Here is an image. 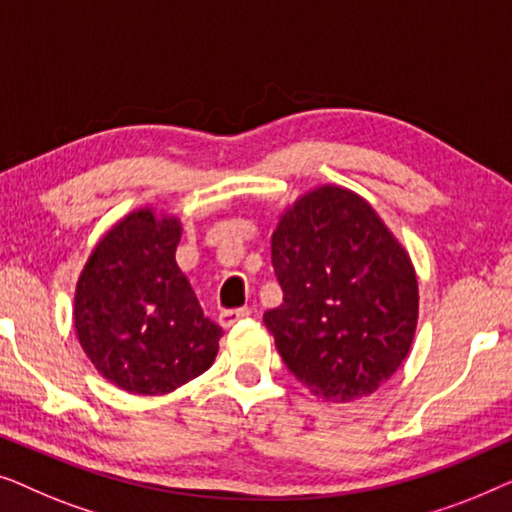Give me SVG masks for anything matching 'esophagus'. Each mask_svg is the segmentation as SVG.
I'll use <instances>...</instances> for the list:
<instances>
[{
    "mask_svg": "<svg viewBox=\"0 0 512 512\" xmlns=\"http://www.w3.org/2000/svg\"><path fill=\"white\" fill-rule=\"evenodd\" d=\"M249 317H251L249 307H237V310H223V312L219 314V324H221L223 328H230V326H235L237 321L249 319Z\"/></svg>",
    "mask_w": 512,
    "mask_h": 512,
    "instance_id": "34e87169",
    "label": "esophagus"
}]
</instances>
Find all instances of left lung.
<instances>
[{"label":"left lung","instance_id":"1","mask_svg":"<svg viewBox=\"0 0 512 512\" xmlns=\"http://www.w3.org/2000/svg\"><path fill=\"white\" fill-rule=\"evenodd\" d=\"M284 303L263 314L286 368L333 401L373 394L410 352L419 293L408 251L361 195L314 188L272 235Z\"/></svg>","mask_w":512,"mask_h":512}]
</instances>
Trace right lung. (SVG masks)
<instances>
[{
	"label": "right lung",
	"instance_id": "1",
	"mask_svg": "<svg viewBox=\"0 0 512 512\" xmlns=\"http://www.w3.org/2000/svg\"><path fill=\"white\" fill-rule=\"evenodd\" d=\"M181 223L137 209L97 242L74 296V328L88 359L118 389L170 394L205 373L221 326L202 314L174 261Z\"/></svg>",
	"mask_w": 512,
	"mask_h": 512
}]
</instances>
